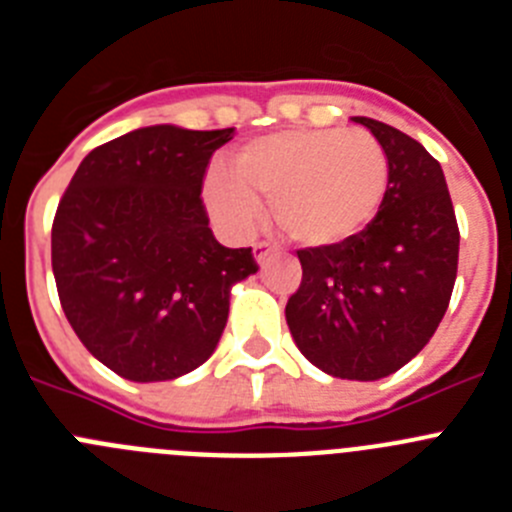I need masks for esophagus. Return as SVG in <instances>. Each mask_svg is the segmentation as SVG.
<instances>
[{
  "mask_svg": "<svg viewBox=\"0 0 512 512\" xmlns=\"http://www.w3.org/2000/svg\"><path fill=\"white\" fill-rule=\"evenodd\" d=\"M269 253H274V243L259 241L256 246H253V256H256V261H259V264H264Z\"/></svg>",
  "mask_w": 512,
  "mask_h": 512,
  "instance_id": "34e87169",
  "label": "esophagus"
}]
</instances>
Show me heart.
I'll list each match as a JSON object with an SVG mask.
<instances>
[{"label": "heart", "instance_id": "obj_1", "mask_svg": "<svg viewBox=\"0 0 512 512\" xmlns=\"http://www.w3.org/2000/svg\"><path fill=\"white\" fill-rule=\"evenodd\" d=\"M387 184L390 161L372 133L297 128L246 143L235 171H212L207 200L235 230L251 228L266 200L287 238L333 246L372 223Z\"/></svg>", "mask_w": 512, "mask_h": 512}]
</instances>
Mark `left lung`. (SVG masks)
<instances>
[{
  "instance_id": "1",
  "label": "left lung",
  "mask_w": 512,
  "mask_h": 512,
  "mask_svg": "<svg viewBox=\"0 0 512 512\" xmlns=\"http://www.w3.org/2000/svg\"><path fill=\"white\" fill-rule=\"evenodd\" d=\"M390 161L377 217L333 246L300 248L302 282L287 325L310 364L330 377H390L431 341L459 266V225L441 164L402 130L354 117Z\"/></svg>"
}]
</instances>
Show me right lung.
<instances>
[{"mask_svg": "<svg viewBox=\"0 0 512 512\" xmlns=\"http://www.w3.org/2000/svg\"><path fill=\"white\" fill-rule=\"evenodd\" d=\"M225 130L153 125L97 146L58 202V300L94 359L130 382L205 364L228 323L230 287L256 274L251 248L210 230L202 184Z\"/></svg>", "mask_w": 512, "mask_h": 512, "instance_id": "1", "label": "right lung"}]
</instances>
